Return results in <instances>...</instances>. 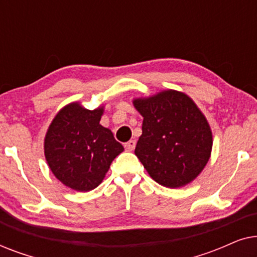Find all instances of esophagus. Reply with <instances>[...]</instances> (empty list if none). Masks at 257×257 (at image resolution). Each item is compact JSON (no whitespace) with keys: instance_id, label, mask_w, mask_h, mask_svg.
Listing matches in <instances>:
<instances>
[{"instance_id":"obj_1","label":"esophagus","mask_w":257,"mask_h":257,"mask_svg":"<svg viewBox=\"0 0 257 257\" xmlns=\"http://www.w3.org/2000/svg\"><path fill=\"white\" fill-rule=\"evenodd\" d=\"M125 150L128 151V152H131V151L135 150L136 147V140H130V142L125 143Z\"/></svg>"}]
</instances>
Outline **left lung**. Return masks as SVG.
<instances>
[{
    "mask_svg": "<svg viewBox=\"0 0 257 257\" xmlns=\"http://www.w3.org/2000/svg\"><path fill=\"white\" fill-rule=\"evenodd\" d=\"M144 117L136 156L158 184L178 188L194 180L208 163L212 131L185 93L167 90L133 101Z\"/></svg>",
    "mask_w": 257,
    "mask_h": 257,
    "instance_id": "8db88e82",
    "label": "left lung"
}]
</instances>
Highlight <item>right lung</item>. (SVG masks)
I'll use <instances>...</instances> for the list:
<instances>
[{"mask_svg": "<svg viewBox=\"0 0 257 257\" xmlns=\"http://www.w3.org/2000/svg\"><path fill=\"white\" fill-rule=\"evenodd\" d=\"M103 107L86 110L78 103L58 112L45 136L44 153L55 177L79 192L96 188L110 165L124 151L108 128L99 124Z\"/></svg>", "mask_w": 257, "mask_h": 257, "instance_id": "obj_1", "label": "right lung"}]
</instances>
